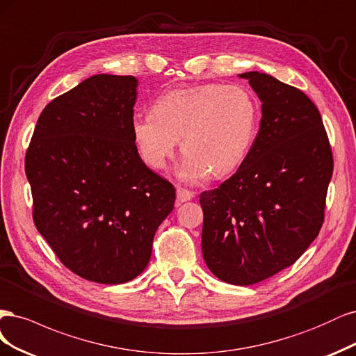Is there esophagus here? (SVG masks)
Segmentation results:
<instances>
[{
	"instance_id": "esophagus-1",
	"label": "esophagus",
	"mask_w": 356,
	"mask_h": 356,
	"mask_svg": "<svg viewBox=\"0 0 356 356\" xmlns=\"http://www.w3.org/2000/svg\"><path fill=\"white\" fill-rule=\"evenodd\" d=\"M176 195H177V202H185V201H191L193 198V192L192 191H188L185 188H177L176 191Z\"/></svg>"
}]
</instances>
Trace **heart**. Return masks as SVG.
<instances>
[{
  "label": "heart",
  "instance_id": "obj_1",
  "mask_svg": "<svg viewBox=\"0 0 356 356\" xmlns=\"http://www.w3.org/2000/svg\"><path fill=\"white\" fill-rule=\"evenodd\" d=\"M259 127L254 95L239 84H204L176 88L159 96L151 113L131 120V134L140 158L163 170L179 139L186 152L177 176L186 181L232 173L245 161Z\"/></svg>",
  "mask_w": 356,
  "mask_h": 356
}]
</instances>
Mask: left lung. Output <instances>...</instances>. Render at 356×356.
Wrapping results in <instances>:
<instances>
[{
  "label": "left lung",
  "mask_w": 356,
  "mask_h": 356,
  "mask_svg": "<svg viewBox=\"0 0 356 356\" xmlns=\"http://www.w3.org/2000/svg\"><path fill=\"white\" fill-rule=\"evenodd\" d=\"M239 76L261 102L260 129L236 173L200 195L201 247L217 278L251 285L291 266L318 236L332 154L302 90L257 71Z\"/></svg>",
  "instance_id": "8db88e82"
}]
</instances>
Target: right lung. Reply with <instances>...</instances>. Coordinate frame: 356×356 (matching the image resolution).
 Returning a JSON list of instances; mask_svg holds the SVG:
<instances>
[{"instance_id": "1", "label": "right lung", "mask_w": 356, "mask_h": 356, "mask_svg": "<svg viewBox=\"0 0 356 356\" xmlns=\"http://www.w3.org/2000/svg\"><path fill=\"white\" fill-rule=\"evenodd\" d=\"M137 79L93 75L44 108L25 158L33 223L84 280L122 284L147 266L176 189L131 134Z\"/></svg>"}]
</instances>
